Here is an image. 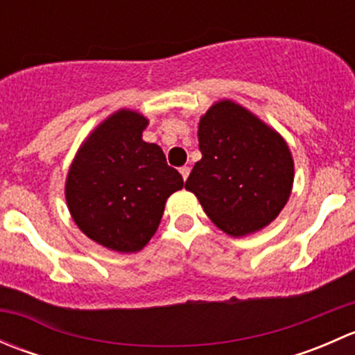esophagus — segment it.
<instances>
[{"label": "esophagus", "instance_id": "esophagus-1", "mask_svg": "<svg viewBox=\"0 0 355 355\" xmlns=\"http://www.w3.org/2000/svg\"><path fill=\"white\" fill-rule=\"evenodd\" d=\"M180 175L184 177V180H187V177L191 175V166H182L180 168Z\"/></svg>", "mask_w": 355, "mask_h": 355}]
</instances>
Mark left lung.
I'll return each instance as SVG.
<instances>
[{
	"label": "left lung",
	"mask_w": 355,
	"mask_h": 355,
	"mask_svg": "<svg viewBox=\"0 0 355 355\" xmlns=\"http://www.w3.org/2000/svg\"><path fill=\"white\" fill-rule=\"evenodd\" d=\"M200 161L185 189L230 237H245L280 214L293 185L285 139L232 99L214 103L199 120Z\"/></svg>",
	"instance_id": "8db88e82"
}]
</instances>
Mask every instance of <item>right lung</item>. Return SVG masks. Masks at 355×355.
<instances>
[{
    "label": "right lung",
    "mask_w": 355,
    "mask_h": 355,
    "mask_svg": "<svg viewBox=\"0 0 355 355\" xmlns=\"http://www.w3.org/2000/svg\"><path fill=\"white\" fill-rule=\"evenodd\" d=\"M148 123L139 111H114L84 139L68 168L65 199L75 225L121 254L148 245L166 199L184 187L163 149L142 139Z\"/></svg>",
    "instance_id": "add662e5"
}]
</instances>
